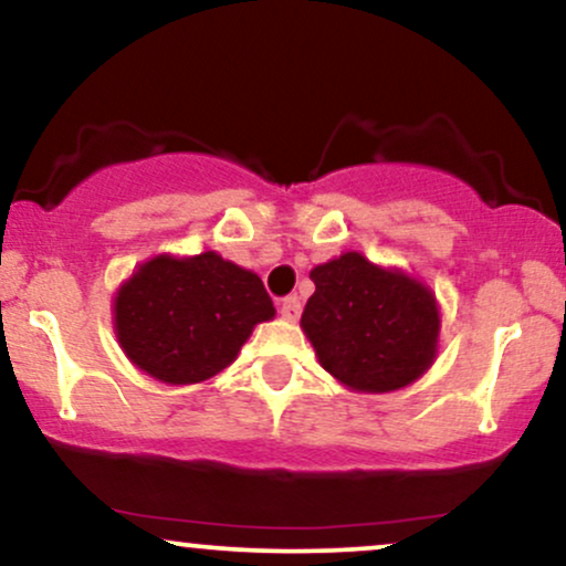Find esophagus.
I'll return each instance as SVG.
<instances>
[{
	"label": "esophagus",
	"mask_w": 566,
	"mask_h": 566,
	"mask_svg": "<svg viewBox=\"0 0 566 566\" xmlns=\"http://www.w3.org/2000/svg\"><path fill=\"white\" fill-rule=\"evenodd\" d=\"M301 308H303V303H301V297H297V295L284 297L282 305H279V311H282V316L287 322H295L297 316H301Z\"/></svg>",
	"instance_id": "1"
}]
</instances>
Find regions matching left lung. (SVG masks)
<instances>
[{
  "label": "left lung",
  "instance_id": "1",
  "mask_svg": "<svg viewBox=\"0 0 566 566\" xmlns=\"http://www.w3.org/2000/svg\"><path fill=\"white\" fill-rule=\"evenodd\" d=\"M316 292L301 327L322 367L348 388L396 391L418 380L437 354L439 311L423 284L382 271L359 252L311 271Z\"/></svg>",
  "mask_w": 566,
  "mask_h": 566
}]
</instances>
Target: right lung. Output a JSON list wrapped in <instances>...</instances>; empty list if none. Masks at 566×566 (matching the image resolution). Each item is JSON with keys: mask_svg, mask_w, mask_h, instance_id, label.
I'll use <instances>...</instances> for the list:
<instances>
[{"mask_svg": "<svg viewBox=\"0 0 566 566\" xmlns=\"http://www.w3.org/2000/svg\"><path fill=\"white\" fill-rule=\"evenodd\" d=\"M116 335L143 373L165 382H199L237 359L274 303L252 271L216 252L159 255L143 263L116 295Z\"/></svg>", "mask_w": 566, "mask_h": 566, "instance_id": "add662e5", "label": "right lung"}]
</instances>
